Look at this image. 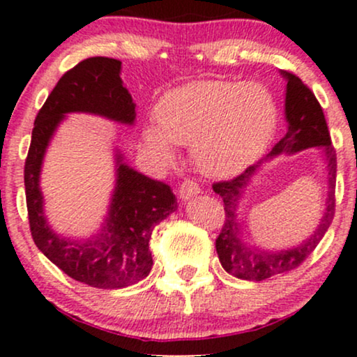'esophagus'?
Here are the masks:
<instances>
[{
	"instance_id": "34e87169",
	"label": "esophagus",
	"mask_w": 357,
	"mask_h": 357,
	"mask_svg": "<svg viewBox=\"0 0 357 357\" xmlns=\"http://www.w3.org/2000/svg\"><path fill=\"white\" fill-rule=\"evenodd\" d=\"M199 186L196 184L195 181H190V179H186V181L181 183V186H179V198L183 199V202H188V199H191L192 196L199 195Z\"/></svg>"
}]
</instances>
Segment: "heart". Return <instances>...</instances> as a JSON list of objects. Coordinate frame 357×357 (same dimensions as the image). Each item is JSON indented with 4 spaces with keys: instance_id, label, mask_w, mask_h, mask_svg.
<instances>
[{
    "instance_id": "heart-1",
    "label": "heart",
    "mask_w": 357,
    "mask_h": 357,
    "mask_svg": "<svg viewBox=\"0 0 357 357\" xmlns=\"http://www.w3.org/2000/svg\"><path fill=\"white\" fill-rule=\"evenodd\" d=\"M158 127H147V146L162 161L174 146H191L196 167L210 178L240 173L267 151L277 132L275 96L260 82H192L159 100Z\"/></svg>"
}]
</instances>
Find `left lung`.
<instances>
[{
    "label": "left lung",
    "instance_id": "8db88e82",
    "mask_svg": "<svg viewBox=\"0 0 357 357\" xmlns=\"http://www.w3.org/2000/svg\"><path fill=\"white\" fill-rule=\"evenodd\" d=\"M287 82L285 89V136L273 146L270 154L257 165L247 167L240 176L230 181L213 184L225 204V225L216 238V253L228 273L241 280H265L278 273L290 272L305 260L319 241L329 230L334 218V190H335V151L331 144L329 129L322 107L315 96L298 77L289 72H280ZM317 146L321 151L328 181V196L323 216L316 230L301 244L287 249H265L249 241L246 225L238 218V208L244 191L252 178L267 162L280 153L291 155L301 150Z\"/></svg>",
    "mask_w": 357,
    "mask_h": 357
}]
</instances>
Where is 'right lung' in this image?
Segmentation results:
<instances>
[{
  "label": "right lung",
  "instance_id": "1",
  "mask_svg": "<svg viewBox=\"0 0 357 357\" xmlns=\"http://www.w3.org/2000/svg\"><path fill=\"white\" fill-rule=\"evenodd\" d=\"M121 70V60L92 56L65 73L35 119L24 162L28 220L35 245L61 272L96 289H122L147 277L153 267L149 240L154 227L178 210L171 186L127 165L116 147V184L99 231L89 238L63 236L53 230L45 215L40 188L43 159L67 114H92L124 126L136 122V104Z\"/></svg>",
  "mask_w": 357,
  "mask_h": 357
}]
</instances>
